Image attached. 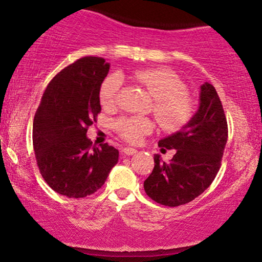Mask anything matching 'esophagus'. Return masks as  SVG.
<instances>
[{"mask_svg": "<svg viewBox=\"0 0 262 262\" xmlns=\"http://www.w3.org/2000/svg\"><path fill=\"white\" fill-rule=\"evenodd\" d=\"M135 152H137V150H135L134 148H124L123 149V154L124 155H127V156H129V155H134Z\"/></svg>", "mask_w": 262, "mask_h": 262, "instance_id": "obj_1", "label": "esophagus"}]
</instances>
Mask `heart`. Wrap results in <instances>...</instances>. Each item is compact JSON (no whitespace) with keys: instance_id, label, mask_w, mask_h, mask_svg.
<instances>
[{"instance_id":"heart-1","label":"heart","mask_w":262,"mask_h":262,"mask_svg":"<svg viewBox=\"0 0 262 262\" xmlns=\"http://www.w3.org/2000/svg\"><path fill=\"white\" fill-rule=\"evenodd\" d=\"M133 79L148 90L152 98V114L164 129L175 130L189 121L194 111L193 101L186 93V86L175 74L165 69H146L133 73ZM122 87V79L118 75H110L102 82L100 102L104 108H112L117 104ZM114 128L124 140L139 143L144 135L154 128L148 118L132 117L121 118L114 123Z\"/></svg>"}]
</instances>
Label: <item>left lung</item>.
<instances>
[{
    "label": "left lung",
    "instance_id": "left-lung-1",
    "mask_svg": "<svg viewBox=\"0 0 262 262\" xmlns=\"http://www.w3.org/2000/svg\"><path fill=\"white\" fill-rule=\"evenodd\" d=\"M228 139L223 106L213 85L201 86L200 107L179 132L159 140L161 151L175 149L170 162L154 155V169L144 181L146 194L167 207L186 204L203 193L217 176Z\"/></svg>",
    "mask_w": 262,
    "mask_h": 262
}]
</instances>
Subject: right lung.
<instances>
[{
  "mask_svg": "<svg viewBox=\"0 0 262 262\" xmlns=\"http://www.w3.org/2000/svg\"><path fill=\"white\" fill-rule=\"evenodd\" d=\"M110 71L103 58L85 56L47 86L33 121V148L45 182L59 194L82 198L103 186L118 150L92 145L87 129L101 112L100 89Z\"/></svg>",
  "mask_w": 262,
  "mask_h": 262,
  "instance_id": "right-lung-1",
  "label": "right lung"
}]
</instances>
